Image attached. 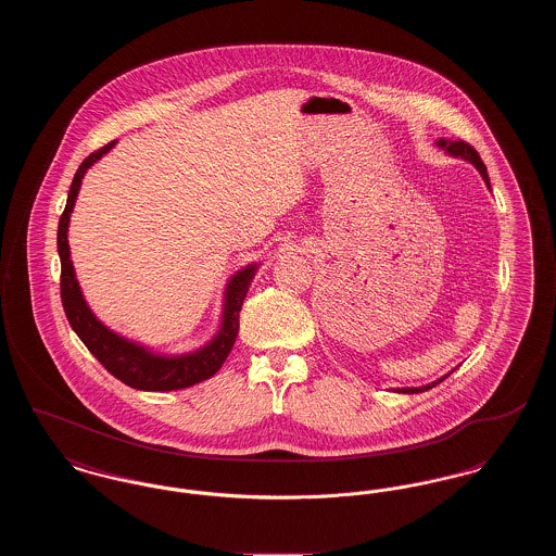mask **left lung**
I'll use <instances>...</instances> for the list:
<instances>
[{"mask_svg": "<svg viewBox=\"0 0 556 556\" xmlns=\"http://www.w3.org/2000/svg\"><path fill=\"white\" fill-rule=\"evenodd\" d=\"M435 146L438 148H442L448 156L452 159H460L465 160V162H471L473 166H476L477 170H479V175H481V179L485 181V186L490 187V177H488V170H485V164L481 162L479 159V154H477L476 150L469 146V143H465V141H452V139H438L435 141ZM452 372V370H450ZM450 372L446 375H442L440 379H435V381H431V383H427V386H421V388H396L394 392H400V394H419V392H425V390H431V388H435L440 381H444L446 377H448Z\"/></svg>", "mask_w": 556, "mask_h": 556, "instance_id": "left-lung-1", "label": "left lung"}]
</instances>
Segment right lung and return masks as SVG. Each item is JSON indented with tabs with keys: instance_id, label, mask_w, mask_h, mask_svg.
<instances>
[{
	"instance_id": "add662e5",
	"label": "right lung",
	"mask_w": 556,
	"mask_h": 556,
	"mask_svg": "<svg viewBox=\"0 0 556 556\" xmlns=\"http://www.w3.org/2000/svg\"><path fill=\"white\" fill-rule=\"evenodd\" d=\"M114 146L116 141H110L102 150L83 160L68 191L66 208L60 216L58 254L62 265V275H60L62 306L80 342L87 345V350L106 367L108 372H112L123 383L143 392H173V390L191 388L200 381L211 379L212 375L227 361L238 338L241 304L263 263L241 266L227 279L225 291H223V311H220L218 329L206 344L195 350L179 352V354H164L110 329L96 317V313L89 308L80 290L79 279L71 261L68 225H71V214L75 211V202H77L85 173L98 160L104 159Z\"/></svg>"
}]
</instances>
